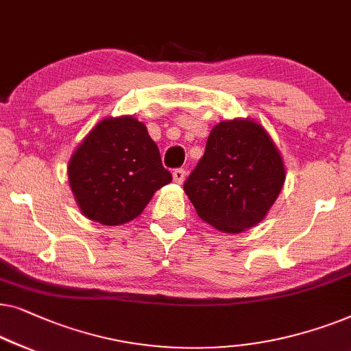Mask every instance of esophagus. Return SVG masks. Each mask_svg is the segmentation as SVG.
<instances>
[{
  "label": "esophagus",
  "instance_id": "esophagus-1",
  "mask_svg": "<svg viewBox=\"0 0 351 351\" xmlns=\"http://www.w3.org/2000/svg\"><path fill=\"white\" fill-rule=\"evenodd\" d=\"M186 180V171L182 169H176L173 170V181L176 182V184H182Z\"/></svg>",
  "mask_w": 351,
  "mask_h": 351
}]
</instances>
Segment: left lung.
<instances>
[{"label": "left lung", "instance_id": "1", "mask_svg": "<svg viewBox=\"0 0 351 351\" xmlns=\"http://www.w3.org/2000/svg\"><path fill=\"white\" fill-rule=\"evenodd\" d=\"M285 180L283 157L269 132L239 117L211 128L184 192L202 221L226 234H240L267 216Z\"/></svg>", "mask_w": 351, "mask_h": 351}]
</instances>
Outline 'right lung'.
I'll list each match as a JSON object with an SVG mask.
<instances>
[{"label":"right lung","instance_id":"obj_1","mask_svg":"<svg viewBox=\"0 0 351 351\" xmlns=\"http://www.w3.org/2000/svg\"><path fill=\"white\" fill-rule=\"evenodd\" d=\"M68 181L87 219L121 226L140 216L171 175L146 125L119 116L105 117L84 136L68 162Z\"/></svg>","mask_w":351,"mask_h":351}]
</instances>
